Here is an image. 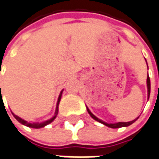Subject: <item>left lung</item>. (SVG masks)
<instances>
[{
	"instance_id": "1",
	"label": "left lung",
	"mask_w": 159,
	"mask_h": 159,
	"mask_svg": "<svg viewBox=\"0 0 159 159\" xmlns=\"http://www.w3.org/2000/svg\"><path fill=\"white\" fill-rule=\"evenodd\" d=\"M147 88H148V97H150V93H151V81H150V77H149V75L147 76ZM87 111H88L89 114L90 115V116L93 118V119H95L96 121H98V122H99V123H101V124H103L104 125H106V126H108V127H110V128H113V129H116V128H121V127H125V126H129V125H130L131 124H133L135 121H137V119L138 118H136V119H134V120L130 121V122H126V123H125V122H119V123H116V124H107V123H105V122H103V121L100 120V119H98L97 116H95L90 112V111L89 110L88 108H87Z\"/></svg>"
}]
</instances>
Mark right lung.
<instances>
[{
  "mask_svg": "<svg viewBox=\"0 0 159 159\" xmlns=\"http://www.w3.org/2000/svg\"><path fill=\"white\" fill-rule=\"evenodd\" d=\"M61 94H60V96H59V98H58V102H57V110H56L55 116H54V117H52L51 119H49V120L46 121V122H44V123H42V124H31V123H29V122H27V121H24L23 119H21L20 117H19V116H17L16 115H15L14 113H12V114H13V116H15V118H16V120L18 121V122H20V124L26 125V126H28V127H30V128H34V129H39V128H42V127H44L45 125L50 124V123H51V122H52V121L54 120L55 118H56V116H57V115L58 114V105H59V102H60V100H61Z\"/></svg>",
  "mask_w": 159,
  "mask_h": 159,
  "instance_id": "right-lung-1",
  "label": "right lung"
}]
</instances>
